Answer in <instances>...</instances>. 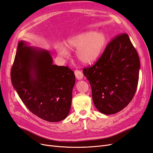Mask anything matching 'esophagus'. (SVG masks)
Wrapping results in <instances>:
<instances>
[{"label": "esophagus", "instance_id": "esophagus-1", "mask_svg": "<svg viewBox=\"0 0 153 153\" xmlns=\"http://www.w3.org/2000/svg\"><path fill=\"white\" fill-rule=\"evenodd\" d=\"M75 75L76 78L79 80H82L83 78V76H84V75H83V73H82V71H80L79 70H75Z\"/></svg>", "mask_w": 153, "mask_h": 153}]
</instances>
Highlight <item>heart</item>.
<instances>
[{
  "label": "heart",
  "instance_id": "b5f03b06",
  "mask_svg": "<svg viewBox=\"0 0 153 153\" xmlns=\"http://www.w3.org/2000/svg\"><path fill=\"white\" fill-rule=\"evenodd\" d=\"M107 43V36L103 32L92 30L82 32L69 38L65 46L68 49L77 48L76 55L78 59L84 64H93L105 49ZM56 50L60 56L66 57L68 50L62 46L56 45Z\"/></svg>",
  "mask_w": 153,
  "mask_h": 153
}]
</instances>
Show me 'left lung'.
Listing matches in <instances>:
<instances>
[{"label":"left lung","instance_id":"left-lung-1","mask_svg":"<svg viewBox=\"0 0 153 153\" xmlns=\"http://www.w3.org/2000/svg\"><path fill=\"white\" fill-rule=\"evenodd\" d=\"M140 68L137 50L128 35L122 34L107 45L93 66L83 69L99 112L114 114L126 107L135 94Z\"/></svg>","mask_w":153,"mask_h":153}]
</instances>
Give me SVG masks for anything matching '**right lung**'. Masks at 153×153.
<instances>
[{
	"instance_id": "1",
	"label": "right lung",
	"mask_w": 153,
	"mask_h": 153,
	"mask_svg": "<svg viewBox=\"0 0 153 153\" xmlns=\"http://www.w3.org/2000/svg\"><path fill=\"white\" fill-rule=\"evenodd\" d=\"M11 79L23 103L36 116L54 123L68 115L75 74L68 66L53 64L49 51L19 41Z\"/></svg>"
}]
</instances>
